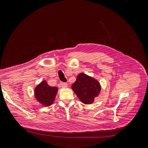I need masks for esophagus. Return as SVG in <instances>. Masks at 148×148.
<instances>
[{
	"mask_svg": "<svg viewBox=\"0 0 148 148\" xmlns=\"http://www.w3.org/2000/svg\"><path fill=\"white\" fill-rule=\"evenodd\" d=\"M60 85L61 86V87L66 88L67 87V83H64V82H61L60 83Z\"/></svg>",
	"mask_w": 148,
	"mask_h": 148,
	"instance_id": "1",
	"label": "esophagus"
}]
</instances>
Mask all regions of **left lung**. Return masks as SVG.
Segmentation results:
<instances>
[{
	"mask_svg": "<svg viewBox=\"0 0 148 148\" xmlns=\"http://www.w3.org/2000/svg\"><path fill=\"white\" fill-rule=\"evenodd\" d=\"M72 88L83 103L90 104L99 95L101 87L96 79L81 73L77 76L76 82L72 84Z\"/></svg>",
	"mask_w": 148,
	"mask_h": 148,
	"instance_id": "obj_1",
	"label": "left lung"
}]
</instances>
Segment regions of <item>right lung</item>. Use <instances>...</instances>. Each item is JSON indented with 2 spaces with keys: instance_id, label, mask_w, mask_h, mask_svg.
Masks as SVG:
<instances>
[{
  "instance_id": "add662e5",
  "label": "right lung",
  "mask_w": 148,
  "mask_h": 148,
  "mask_svg": "<svg viewBox=\"0 0 148 148\" xmlns=\"http://www.w3.org/2000/svg\"><path fill=\"white\" fill-rule=\"evenodd\" d=\"M58 88L51 87L47 82H42L35 89V96L37 100L45 106H49L55 100Z\"/></svg>"
}]
</instances>
